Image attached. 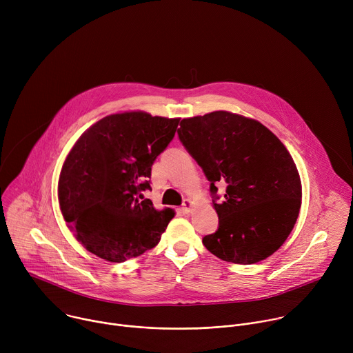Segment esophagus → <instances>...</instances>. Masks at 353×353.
<instances>
[{
	"instance_id": "1",
	"label": "esophagus",
	"mask_w": 353,
	"mask_h": 353,
	"mask_svg": "<svg viewBox=\"0 0 353 353\" xmlns=\"http://www.w3.org/2000/svg\"><path fill=\"white\" fill-rule=\"evenodd\" d=\"M191 208H192V201L191 199H184L183 201V207H181V211L184 212V214H188L190 211H191Z\"/></svg>"
}]
</instances>
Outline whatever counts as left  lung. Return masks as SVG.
<instances>
[{"label": "left lung", "instance_id": "8db88e82", "mask_svg": "<svg viewBox=\"0 0 353 353\" xmlns=\"http://www.w3.org/2000/svg\"><path fill=\"white\" fill-rule=\"evenodd\" d=\"M179 139L210 181L219 218L203 239L234 264H254L283 244L299 216L301 184L285 145L261 123L229 112L181 120ZM218 183H226L223 197Z\"/></svg>", "mask_w": 353, "mask_h": 353}]
</instances>
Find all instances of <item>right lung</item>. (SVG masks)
Returning <instances> with one entry per match:
<instances>
[{"label": "right lung", "instance_id": "obj_1", "mask_svg": "<svg viewBox=\"0 0 353 353\" xmlns=\"http://www.w3.org/2000/svg\"><path fill=\"white\" fill-rule=\"evenodd\" d=\"M180 119L143 112L112 114L86 130L60 174L63 216L94 256L123 263L154 248L172 210L158 211L142 192L150 170L172 142Z\"/></svg>", "mask_w": 353, "mask_h": 353}]
</instances>
